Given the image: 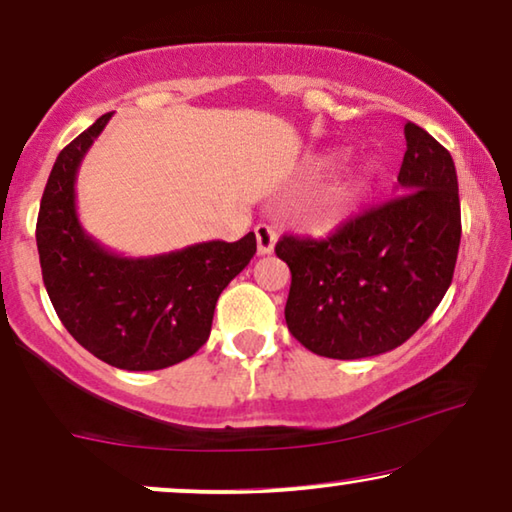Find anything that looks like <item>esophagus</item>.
Masks as SVG:
<instances>
[{
    "label": "esophagus",
    "instance_id": "obj_1",
    "mask_svg": "<svg viewBox=\"0 0 512 512\" xmlns=\"http://www.w3.org/2000/svg\"><path fill=\"white\" fill-rule=\"evenodd\" d=\"M254 233H256V249H258V254H261V256L272 254V249H275V240H277L275 230H272L270 226H265V223H258Z\"/></svg>",
    "mask_w": 512,
    "mask_h": 512
}]
</instances>
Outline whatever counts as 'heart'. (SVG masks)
<instances>
[{"label": "heart", "instance_id": "1", "mask_svg": "<svg viewBox=\"0 0 512 512\" xmlns=\"http://www.w3.org/2000/svg\"><path fill=\"white\" fill-rule=\"evenodd\" d=\"M370 184H373V167L370 165L363 163L347 170L345 177H340L321 195V200L317 202V207H314L310 216L312 226L326 230L338 226L340 221H345L366 200Z\"/></svg>", "mask_w": 512, "mask_h": 512}]
</instances>
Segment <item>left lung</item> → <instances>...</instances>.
<instances>
[{
	"label": "left lung",
	"instance_id": "left-lung-1",
	"mask_svg": "<svg viewBox=\"0 0 512 512\" xmlns=\"http://www.w3.org/2000/svg\"><path fill=\"white\" fill-rule=\"evenodd\" d=\"M396 198L349 219L328 240L284 235L286 326L328 359H366L403 345L450 289L461 240L454 160L424 128L405 123Z\"/></svg>",
	"mask_w": 512,
	"mask_h": 512
}]
</instances>
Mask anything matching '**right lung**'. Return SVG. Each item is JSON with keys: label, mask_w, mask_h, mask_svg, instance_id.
<instances>
[{"label": "right lung", "mask_w": 512, "mask_h": 512, "mask_svg": "<svg viewBox=\"0 0 512 512\" xmlns=\"http://www.w3.org/2000/svg\"><path fill=\"white\" fill-rule=\"evenodd\" d=\"M109 118L55 160L37 219L41 275L60 321L90 354L121 370L170 368L207 342L216 300L254 258L256 235L146 258L102 247L76 214V174Z\"/></svg>", "instance_id": "obj_1"}]
</instances>
